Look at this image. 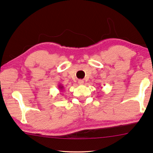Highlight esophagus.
<instances>
[{"mask_svg":"<svg viewBox=\"0 0 153 153\" xmlns=\"http://www.w3.org/2000/svg\"><path fill=\"white\" fill-rule=\"evenodd\" d=\"M78 84H79V85H83V84H84V80H83V79H79V80H78Z\"/></svg>","mask_w":153,"mask_h":153,"instance_id":"1","label":"esophagus"}]
</instances>
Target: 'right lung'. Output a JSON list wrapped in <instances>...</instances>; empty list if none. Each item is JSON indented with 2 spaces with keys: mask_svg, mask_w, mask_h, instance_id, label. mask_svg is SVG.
I'll list each match as a JSON object with an SVG mask.
<instances>
[{
  "mask_svg": "<svg viewBox=\"0 0 153 153\" xmlns=\"http://www.w3.org/2000/svg\"><path fill=\"white\" fill-rule=\"evenodd\" d=\"M58 88H59L60 91H62V89H64V86L62 84H60V85H58Z\"/></svg>",
  "mask_w": 153,
  "mask_h": 153,
  "instance_id": "obj_1",
  "label": "right lung"
}]
</instances>
